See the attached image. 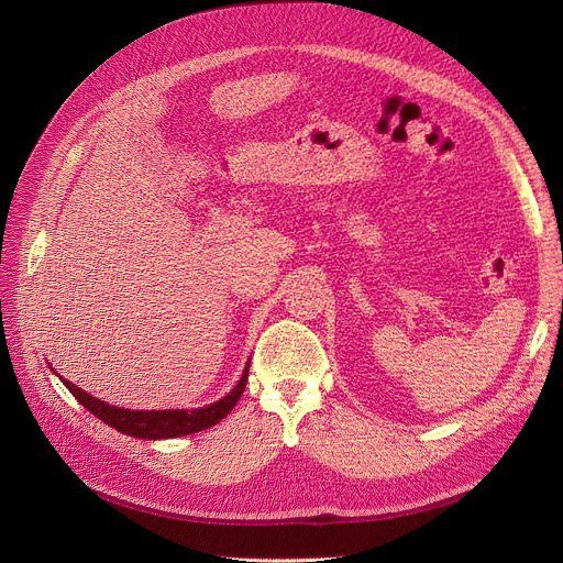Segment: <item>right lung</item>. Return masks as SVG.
<instances>
[{
	"label": "right lung",
	"instance_id": "add662e5",
	"mask_svg": "<svg viewBox=\"0 0 563 563\" xmlns=\"http://www.w3.org/2000/svg\"><path fill=\"white\" fill-rule=\"evenodd\" d=\"M249 367L246 365L240 383L232 388V393H228L223 399L205 406V408H194V410H130V408H118V406H109L96 397H91L88 393H84L81 388L73 386L70 380L62 378L66 383V388L73 393V397L93 412L98 420H102L104 424L113 427L115 431L134 435V438H147V440H162V438H180V435H189V433H198L202 429H210L217 422H221L228 412L234 408V404L240 401L246 380H249Z\"/></svg>",
	"mask_w": 563,
	"mask_h": 563
}]
</instances>
